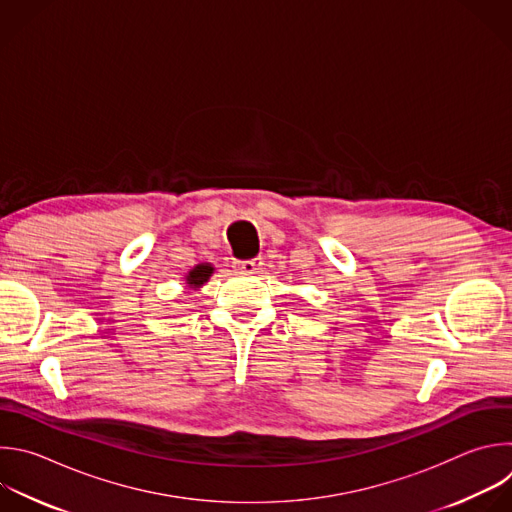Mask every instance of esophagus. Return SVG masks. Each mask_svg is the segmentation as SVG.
<instances>
[{"label": "esophagus", "mask_w": 512, "mask_h": 512, "mask_svg": "<svg viewBox=\"0 0 512 512\" xmlns=\"http://www.w3.org/2000/svg\"><path fill=\"white\" fill-rule=\"evenodd\" d=\"M263 267V259L261 257H253V259H245V261H235V269L241 273H257Z\"/></svg>", "instance_id": "1"}]
</instances>
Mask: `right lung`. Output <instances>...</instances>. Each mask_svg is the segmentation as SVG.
<instances>
[{"mask_svg": "<svg viewBox=\"0 0 512 512\" xmlns=\"http://www.w3.org/2000/svg\"><path fill=\"white\" fill-rule=\"evenodd\" d=\"M211 273H213V267H211V265H197L195 269L189 271L187 283H189L191 287H199V285H203V283L211 277Z\"/></svg>", "mask_w": 512, "mask_h": 512, "instance_id": "obj_1", "label": "right lung"}]
</instances>
